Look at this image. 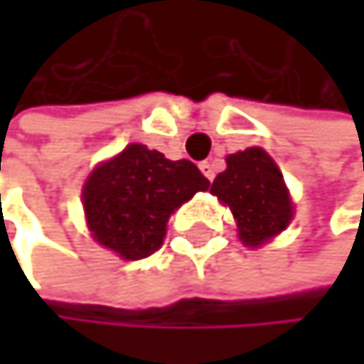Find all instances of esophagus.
Listing matches in <instances>:
<instances>
[{
  "label": "esophagus",
  "instance_id": "esophagus-1",
  "mask_svg": "<svg viewBox=\"0 0 364 364\" xmlns=\"http://www.w3.org/2000/svg\"><path fill=\"white\" fill-rule=\"evenodd\" d=\"M198 168H200V172L209 178V181H212L214 176H216V172H214V166H212V161H200L198 164Z\"/></svg>",
  "mask_w": 364,
  "mask_h": 364
}]
</instances>
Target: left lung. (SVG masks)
Here are the masks:
<instances>
[{"label": "left lung", "instance_id": "left-lung-1", "mask_svg": "<svg viewBox=\"0 0 364 364\" xmlns=\"http://www.w3.org/2000/svg\"><path fill=\"white\" fill-rule=\"evenodd\" d=\"M209 192L229 205L237 235L247 247L269 242L295 214L277 164L267 150L255 146L229 155L227 170L214 178Z\"/></svg>", "mask_w": 364, "mask_h": 364}]
</instances>
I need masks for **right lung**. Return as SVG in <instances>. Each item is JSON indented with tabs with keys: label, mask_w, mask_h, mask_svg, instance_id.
<instances>
[{
	"label": "right lung",
	"mask_w": 364,
	"mask_h": 364,
	"mask_svg": "<svg viewBox=\"0 0 364 364\" xmlns=\"http://www.w3.org/2000/svg\"><path fill=\"white\" fill-rule=\"evenodd\" d=\"M207 188L192 161H170L159 150L129 144L89 174L82 207L97 245L124 259H141L161 249L174 209Z\"/></svg>",
	"instance_id": "obj_1"
}]
</instances>
